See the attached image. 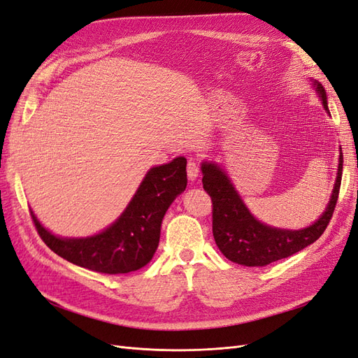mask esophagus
Here are the masks:
<instances>
[{
  "instance_id": "esophagus-1",
  "label": "esophagus",
  "mask_w": 358,
  "mask_h": 358,
  "mask_svg": "<svg viewBox=\"0 0 358 358\" xmlns=\"http://www.w3.org/2000/svg\"><path fill=\"white\" fill-rule=\"evenodd\" d=\"M187 173H188V179L189 180H196L197 178H199V173H200V166H199V162L194 159V158H191L189 161H188V166H187Z\"/></svg>"
}]
</instances>
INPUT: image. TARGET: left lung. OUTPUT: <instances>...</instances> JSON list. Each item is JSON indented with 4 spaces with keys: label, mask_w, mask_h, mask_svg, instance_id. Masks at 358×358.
<instances>
[{
    "label": "left lung",
    "mask_w": 358,
    "mask_h": 358,
    "mask_svg": "<svg viewBox=\"0 0 358 358\" xmlns=\"http://www.w3.org/2000/svg\"><path fill=\"white\" fill-rule=\"evenodd\" d=\"M310 82L320 96L324 110L330 115L327 95L322 85L315 79H310ZM339 149L338 175L327 208L315 222L300 230L278 229L258 221L246 208L241 194L237 192L231 179L222 169V164H216L215 161H203V188L212 197L213 204L212 231L216 246L224 257L242 266L263 267L296 254L318 241L327 229L339 196L343 162L342 148Z\"/></svg>",
    "instance_id": "1"
}]
</instances>
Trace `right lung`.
Instances as JSON below:
<instances>
[{
  "label": "right lung",
  "mask_w": 358,
  "mask_h": 358,
  "mask_svg": "<svg viewBox=\"0 0 358 358\" xmlns=\"http://www.w3.org/2000/svg\"><path fill=\"white\" fill-rule=\"evenodd\" d=\"M187 158L150 169L125 210L107 229L88 237H59L32 221L53 252L94 272L117 275L145 267L152 259L161 234L162 218L175 199L187 188Z\"/></svg>",
  "instance_id": "right-lung-1"
}]
</instances>
